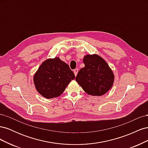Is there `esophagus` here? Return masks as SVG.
Returning <instances> with one entry per match:
<instances>
[{
	"mask_svg": "<svg viewBox=\"0 0 148 148\" xmlns=\"http://www.w3.org/2000/svg\"><path fill=\"white\" fill-rule=\"evenodd\" d=\"M73 72H74V74H75V77H76V76H77V74H78V69H76L73 70Z\"/></svg>",
	"mask_w": 148,
	"mask_h": 148,
	"instance_id": "obj_1",
	"label": "esophagus"
}]
</instances>
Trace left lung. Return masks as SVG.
<instances>
[{
  "mask_svg": "<svg viewBox=\"0 0 148 148\" xmlns=\"http://www.w3.org/2000/svg\"><path fill=\"white\" fill-rule=\"evenodd\" d=\"M83 63L84 67L79 71L76 81L88 95H104L113 85L112 71L107 62L96 54L84 56Z\"/></svg>",
  "mask_w": 148,
  "mask_h": 148,
  "instance_id": "left-lung-1",
  "label": "left lung"
}]
</instances>
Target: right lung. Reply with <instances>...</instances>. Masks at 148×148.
Returning a JSON list of instances; mask_svg holds the SVG:
<instances>
[{
  "mask_svg": "<svg viewBox=\"0 0 148 148\" xmlns=\"http://www.w3.org/2000/svg\"><path fill=\"white\" fill-rule=\"evenodd\" d=\"M75 78L69 66L59 57H56L43 62L35 73L33 80L40 95L47 99H52L63 93Z\"/></svg>",
  "mask_w": 148,
  "mask_h": 148,
  "instance_id": "right-lung-1",
  "label": "right lung"
}]
</instances>
